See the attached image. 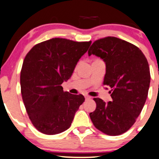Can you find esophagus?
<instances>
[{"label":"esophagus","instance_id":"1","mask_svg":"<svg viewBox=\"0 0 159 159\" xmlns=\"http://www.w3.org/2000/svg\"><path fill=\"white\" fill-rule=\"evenodd\" d=\"M85 99H86V100H89V99H91V97H90V96H85Z\"/></svg>","mask_w":159,"mask_h":159}]
</instances>
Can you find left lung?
<instances>
[{
    "instance_id": "8db88e82",
    "label": "left lung",
    "mask_w": 159,
    "mask_h": 159,
    "mask_svg": "<svg viewBox=\"0 0 159 159\" xmlns=\"http://www.w3.org/2000/svg\"><path fill=\"white\" fill-rule=\"evenodd\" d=\"M92 54L105 62L103 84L111 89L112 100L106 103L94 98L97 108L90 113V119L104 134L120 135L135 123L146 102L151 78L149 64L137 47L116 37L93 42L88 50Z\"/></svg>"
}]
</instances>
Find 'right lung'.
Returning a JSON list of instances; mask_svg holds the SVG:
<instances>
[{
    "label": "right lung",
    "instance_id": "right-lung-1",
    "mask_svg": "<svg viewBox=\"0 0 159 159\" xmlns=\"http://www.w3.org/2000/svg\"><path fill=\"white\" fill-rule=\"evenodd\" d=\"M90 44L52 38L33 47L25 57L21 93L29 118L41 133L57 134L71 126L84 97L64 92L61 84L71 78Z\"/></svg>",
    "mask_w": 159,
    "mask_h": 159
}]
</instances>
